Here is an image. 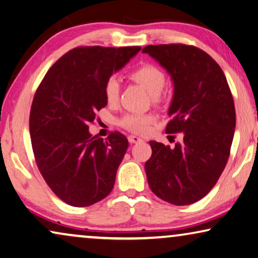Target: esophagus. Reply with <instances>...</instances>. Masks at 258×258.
I'll use <instances>...</instances> for the list:
<instances>
[{
	"mask_svg": "<svg viewBox=\"0 0 258 258\" xmlns=\"http://www.w3.org/2000/svg\"><path fill=\"white\" fill-rule=\"evenodd\" d=\"M128 141L131 142V144H138V142L142 141V139H140L139 137H136V136H130L128 137Z\"/></svg>",
	"mask_w": 258,
	"mask_h": 258,
	"instance_id": "obj_1",
	"label": "esophagus"
}]
</instances>
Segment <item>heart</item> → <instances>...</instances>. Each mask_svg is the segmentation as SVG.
Returning <instances> with one entry per match:
<instances>
[{
	"mask_svg": "<svg viewBox=\"0 0 258 258\" xmlns=\"http://www.w3.org/2000/svg\"><path fill=\"white\" fill-rule=\"evenodd\" d=\"M130 78L134 82L141 84L152 96H159L166 86V74L162 69L154 66L152 63H144L131 73ZM120 84L116 78H111L106 81L104 86V97L107 104L114 105L119 98ZM154 122L152 114L127 113L120 118L119 125L132 133L142 134L148 130L149 125Z\"/></svg>",
	"mask_w": 258,
	"mask_h": 258,
	"instance_id": "obj_1",
	"label": "heart"
}]
</instances>
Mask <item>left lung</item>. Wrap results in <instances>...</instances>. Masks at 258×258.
Listing matches in <instances>:
<instances>
[{
  "label": "left lung",
  "instance_id": "8db88e82",
  "mask_svg": "<svg viewBox=\"0 0 258 258\" xmlns=\"http://www.w3.org/2000/svg\"><path fill=\"white\" fill-rule=\"evenodd\" d=\"M142 52L171 76L174 97L166 132L182 133L174 147L149 141V187L164 202L189 205L212 190L228 161L236 124L232 92L220 66L201 48L148 45Z\"/></svg>",
  "mask_w": 258,
  "mask_h": 258
}]
</instances>
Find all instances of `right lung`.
Returning a JSON list of instances; mask_svg holds the SVG:
<instances>
[{
  "mask_svg": "<svg viewBox=\"0 0 258 258\" xmlns=\"http://www.w3.org/2000/svg\"><path fill=\"white\" fill-rule=\"evenodd\" d=\"M141 49L82 46L60 57L46 73L30 112L31 144L38 169L61 201L90 206L113 189L128 141L112 132L103 140L89 133L104 107V86Z\"/></svg>",
  "mask_w": 258,
  "mask_h": 258,
  "instance_id": "1",
  "label": "right lung"
}]
</instances>
